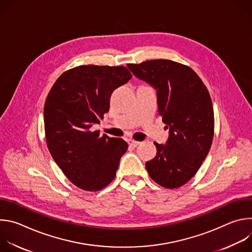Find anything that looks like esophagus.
Listing matches in <instances>:
<instances>
[{
  "label": "esophagus",
  "instance_id": "34e87169",
  "mask_svg": "<svg viewBox=\"0 0 252 252\" xmlns=\"http://www.w3.org/2000/svg\"><path fill=\"white\" fill-rule=\"evenodd\" d=\"M128 143H129V146H130L131 148H136L137 146L140 145L139 141H135V140H129Z\"/></svg>",
  "mask_w": 252,
  "mask_h": 252
}]
</instances>
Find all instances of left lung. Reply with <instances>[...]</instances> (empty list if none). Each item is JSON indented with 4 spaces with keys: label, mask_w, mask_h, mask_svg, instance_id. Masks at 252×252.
I'll list each match as a JSON object with an SVG mask.
<instances>
[{
    "label": "left lung",
    "mask_w": 252,
    "mask_h": 252,
    "mask_svg": "<svg viewBox=\"0 0 252 252\" xmlns=\"http://www.w3.org/2000/svg\"><path fill=\"white\" fill-rule=\"evenodd\" d=\"M127 67L157 90L158 114L169 129L165 145L155 142L157 156L146 163L147 170L158 185L181 188L197 172L211 147L214 116L209 93L192 68L173 61L152 60Z\"/></svg>",
    "instance_id": "left-lung-1"
}]
</instances>
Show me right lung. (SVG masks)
<instances>
[{
    "label": "right lung",
    "mask_w": 252,
    "mask_h": 252,
    "mask_svg": "<svg viewBox=\"0 0 252 252\" xmlns=\"http://www.w3.org/2000/svg\"><path fill=\"white\" fill-rule=\"evenodd\" d=\"M126 66L80 65L56 81L44 107L48 149L76 187L96 191L113 182L127 143L93 126L110 110L113 92L127 83Z\"/></svg>",
    "instance_id": "obj_1"
}]
</instances>
